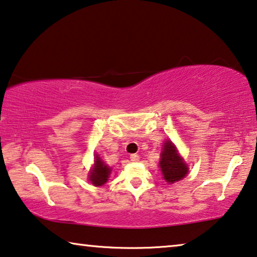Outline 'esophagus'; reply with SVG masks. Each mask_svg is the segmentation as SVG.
<instances>
[{
  "mask_svg": "<svg viewBox=\"0 0 257 257\" xmlns=\"http://www.w3.org/2000/svg\"><path fill=\"white\" fill-rule=\"evenodd\" d=\"M139 159H140V156L139 155H135V153L130 156V160H132V162H134V163L139 162Z\"/></svg>",
  "mask_w": 257,
  "mask_h": 257,
  "instance_id": "obj_1",
  "label": "esophagus"
}]
</instances>
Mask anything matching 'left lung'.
I'll list each match as a JSON object with an SVG mask.
<instances>
[{"label": "left lung", "mask_w": 257, "mask_h": 257, "mask_svg": "<svg viewBox=\"0 0 257 257\" xmlns=\"http://www.w3.org/2000/svg\"><path fill=\"white\" fill-rule=\"evenodd\" d=\"M159 167L162 170L164 179L168 183L178 182L188 174V166L170 140L165 141L163 145Z\"/></svg>", "instance_id": "8db88e82"}]
</instances>
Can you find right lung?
Wrapping results in <instances>:
<instances>
[{
    "instance_id": "1",
    "label": "right lung",
    "mask_w": 257,
    "mask_h": 257,
    "mask_svg": "<svg viewBox=\"0 0 257 257\" xmlns=\"http://www.w3.org/2000/svg\"><path fill=\"white\" fill-rule=\"evenodd\" d=\"M94 158V165L90 171L89 181L95 187H100L107 182V180L109 178L110 171L112 170L102 162L101 158L98 155H95Z\"/></svg>"
}]
</instances>
